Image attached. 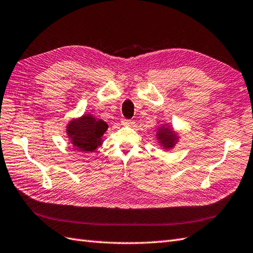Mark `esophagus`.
Wrapping results in <instances>:
<instances>
[{"instance_id": "34e87169", "label": "esophagus", "mask_w": 253, "mask_h": 253, "mask_svg": "<svg viewBox=\"0 0 253 253\" xmlns=\"http://www.w3.org/2000/svg\"><path fill=\"white\" fill-rule=\"evenodd\" d=\"M122 125H133V120H130V119H122Z\"/></svg>"}]
</instances>
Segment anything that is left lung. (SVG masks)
Listing matches in <instances>:
<instances>
[{
	"label": "left lung",
	"instance_id": "left-lung-1",
	"mask_svg": "<svg viewBox=\"0 0 253 253\" xmlns=\"http://www.w3.org/2000/svg\"><path fill=\"white\" fill-rule=\"evenodd\" d=\"M177 134L174 132L172 128H162L158 132L159 143L164 146V148L169 149L172 148L174 144L177 141Z\"/></svg>",
	"mask_w": 253,
	"mask_h": 253
}]
</instances>
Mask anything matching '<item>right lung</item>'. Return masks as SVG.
<instances>
[{"instance_id": "1", "label": "right lung", "mask_w": 253, "mask_h": 253, "mask_svg": "<svg viewBox=\"0 0 253 253\" xmlns=\"http://www.w3.org/2000/svg\"><path fill=\"white\" fill-rule=\"evenodd\" d=\"M107 128L105 121L86 115L80 119L71 120L67 126V134L76 149L91 153L102 145V136Z\"/></svg>"}]
</instances>
